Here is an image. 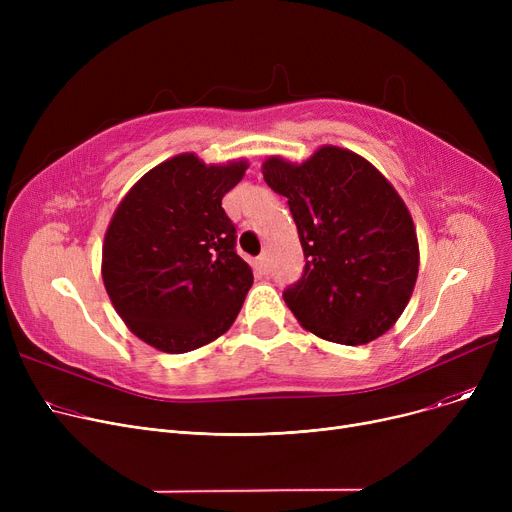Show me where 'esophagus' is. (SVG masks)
<instances>
[{
    "instance_id": "1",
    "label": "esophagus",
    "mask_w": 512,
    "mask_h": 512,
    "mask_svg": "<svg viewBox=\"0 0 512 512\" xmlns=\"http://www.w3.org/2000/svg\"><path fill=\"white\" fill-rule=\"evenodd\" d=\"M257 267H259V272H261V274H270V272H272V261H270V255H267V253L259 255V257H257Z\"/></svg>"
}]
</instances>
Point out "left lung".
Instances as JSON below:
<instances>
[{
  "label": "left lung",
  "instance_id": "obj_1",
  "mask_svg": "<svg viewBox=\"0 0 512 512\" xmlns=\"http://www.w3.org/2000/svg\"><path fill=\"white\" fill-rule=\"evenodd\" d=\"M263 178L288 199L305 255L303 276L282 292L299 324L346 346L388 332L419 272L415 226L392 184L330 145L301 166L270 157Z\"/></svg>",
  "mask_w": 512,
  "mask_h": 512
}]
</instances>
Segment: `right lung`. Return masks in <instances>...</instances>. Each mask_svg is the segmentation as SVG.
<instances>
[{
  "instance_id": "obj_1",
  "label": "right lung",
  "mask_w": 512,
  "mask_h": 512,
  "mask_svg": "<svg viewBox=\"0 0 512 512\" xmlns=\"http://www.w3.org/2000/svg\"><path fill=\"white\" fill-rule=\"evenodd\" d=\"M245 161L205 166L193 153L149 170L118 205L103 242V284L143 342L180 355L222 336L253 284L222 199Z\"/></svg>"
}]
</instances>
